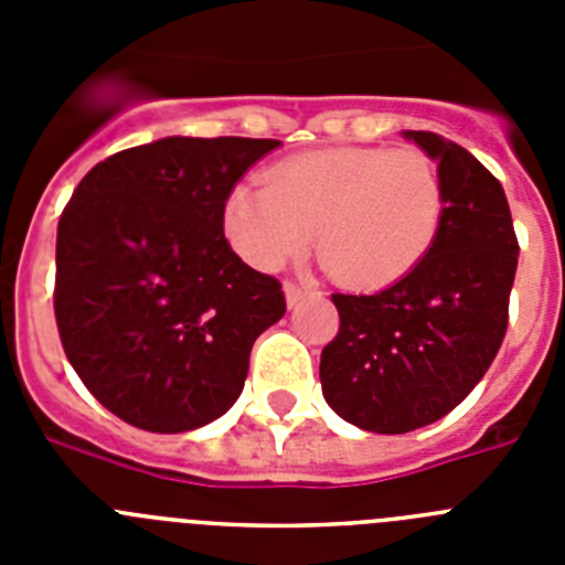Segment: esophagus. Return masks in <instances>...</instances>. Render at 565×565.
<instances>
[{
	"instance_id": "1",
	"label": "esophagus",
	"mask_w": 565,
	"mask_h": 565,
	"mask_svg": "<svg viewBox=\"0 0 565 565\" xmlns=\"http://www.w3.org/2000/svg\"><path fill=\"white\" fill-rule=\"evenodd\" d=\"M282 291H286L288 308H294V306H297V302H302V299L308 297V288L297 286V282H286V288H282Z\"/></svg>"
}]
</instances>
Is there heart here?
<instances>
[{
	"label": "heart",
	"mask_w": 565,
	"mask_h": 565,
	"mask_svg": "<svg viewBox=\"0 0 565 565\" xmlns=\"http://www.w3.org/2000/svg\"><path fill=\"white\" fill-rule=\"evenodd\" d=\"M444 183L418 149H322L266 172V189L237 186L223 228L246 263L286 266L317 239V257L344 288L376 291L430 254L444 221Z\"/></svg>",
	"instance_id": "b5f03b06"
}]
</instances>
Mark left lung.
Instances as JSON below:
<instances>
[{"label":"left lung","instance_id":"left-lung-1","mask_svg":"<svg viewBox=\"0 0 565 565\" xmlns=\"http://www.w3.org/2000/svg\"><path fill=\"white\" fill-rule=\"evenodd\" d=\"M402 135L438 163L441 228L430 254L391 288L333 294L339 333L319 359L331 411L382 436L438 422L481 382L507 333L518 271L512 214L492 172L441 135Z\"/></svg>","mask_w":565,"mask_h":565}]
</instances>
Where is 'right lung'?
I'll list each match as a JSON object with an SVG mask.
<instances>
[{
	"label": "right lung",
	"instance_id": "add662e5",
	"mask_svg": "<svg viewBox=\"0 0 565 565\" xmlns=\"http://www.w3.org/2000/svg\"><path fill=\"white\" fill-rule=\"evenodd\" d=\"M271 138H161L84 174L56 237V322L87 391L132 427L186 433L243 393L282 288L228 246L234 183Z\"/></svg>",
	"mask_w": 565,
	"mask_h": 565
}]
</instances>
